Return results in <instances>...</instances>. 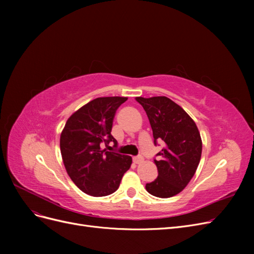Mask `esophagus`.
I'll use <instances>...</instances> for the list:
<instances>
[{
	"label": "esophagus",
	"instance_id": "esophagus-1",
	"mask_svg": "<svg viewBox=\"0 0 254 254\" xmlns=\"http://www.w3.org/2000/svg\"><path fill=\"white\" fill-rule=\"evenodd\" d=\"M144 161V159L142 157H134L133 158V163L134 164H141Z\"/></svg>",
	"mask_w": 254,
	"mask_h": 254
}]
</instances>
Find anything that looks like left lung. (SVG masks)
I'll return each instance as SVG.
<instances>
[{
  "label": "left lung",
  "mask_w": 254,
  "mask_h": 254,
  "mask_svg": "<svg viewBox=\"0 0 254 254\" xmlns=\"http://www.w3.org/2000/svg\"><path fill=\"white\" fill-rule=\"evenodd\" d=\"M147 114L155 144L165 145L155 160L158 178L146 184L152 196L170 198L179 194L196 173L200 162L202 141L200 132L190 115L166 96L135 97Z\"/></svg>",
  "instance_id": "left-lung-1"
}]
</instances>
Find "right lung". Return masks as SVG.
Wrapping results in <instances>:
<instances>
[{
  "instance_id": "obj_1",
  "label": "right lung",
  "mask_w": 254,
  "mask_h": 254,
  "mask_svg": "<svg viewBox=\"0 0 254 254\" xmlns=\"http://www.w3.org/2000/svg\"><path fill=\"white\" fill-rule=\"evenodd\" d=\"M127 97H98L67 119L60 134V151L67 175L83 193L103 197L114 193L132 159L102 149L117 145L111 134L115 112Z\"/></svg>"
}]
</instances>
